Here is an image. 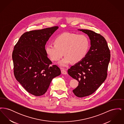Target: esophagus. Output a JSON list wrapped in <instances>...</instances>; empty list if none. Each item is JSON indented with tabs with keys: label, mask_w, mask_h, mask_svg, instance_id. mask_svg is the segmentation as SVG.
Returning <instances> with one entry per match:
<instances>
[{
	"label": "esophagus",
	"mask_w": 124,
	"mask_h": 124,
	"mask_svg": "<svg viewBox=\"0 0 124 124\" xmlns=\"http://www.w3.org/2000/svg\"><path fill=\"white\" fill-rule=\"evenodd\" d=\"M61 73L63 74H67V71H66L64 69H62L61 70Z\"/></svg>",
	"instance_id": "34e87169"
}]
</instances>
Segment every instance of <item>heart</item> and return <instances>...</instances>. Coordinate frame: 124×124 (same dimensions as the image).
I'll return each instance as SVG.
<instances>
[{"instance_id":"heart-1","label":"heart","mask_w":124,"mask_h":124,"mask_svg":"<svg viewBox=\"0 0 124 124\" xmlns=\"http://www.w3.org/2000/svg\"><path fill=\"white\" fill-rule=\"evenodd\" d=\"M54 44H49L45 47L48 57L53 61H58L64 55L65 58L59 63L64 67L72 63H77L85 58L88 52L90 42L85 34L64 33L56 37Z\"/></svg>"}]
</instances>
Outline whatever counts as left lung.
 Wrapping results in <instances>:
<instances>
[{"label":"left lung","mask_w":124,"mask_h":124,"mask_svg":"<svg viewBox=\"0 0 124 124\" xmlns=\"http://www.w3.org/2000/svg\"><path fill=\"white\" fill-rule=\"evenodd\" d=\"M78 30L87 34L91 46L85 58L71 66L68 73L78 82L73 93L82 98L92 94L105 81L111 55L104 37L91 30Z\"/></svg>","instance_id":"left-lung-1"}]
</instances>
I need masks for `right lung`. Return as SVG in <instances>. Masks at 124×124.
Here are the masks:
<instances>
[{"label": "right lung", "instance_id": "1", "mask_svg": "<svg viewBox=\"0 0 124 124\" xmlns=\"http://www.w3.org/2000/svg\"><path fill=\"white\" fill-rule=\"evenodd\" d=\"M58 28L55 26L24 33L12 52L16 79L26 91L36 96L44 94L52 79L61 74L57 65H51L45 51L46 42Z\"/></svg>", "mask_w": 124, "mask_h": 124}]
</instances>
